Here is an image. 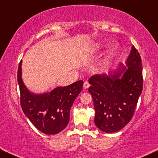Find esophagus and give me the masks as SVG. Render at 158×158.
Segmentation results:
<instances>
[{"label": "esophagus", "mask_w": 158, "mask_h": 158, "mask_svg": "<svg viewBox=\"0 0 158 158\" xmlns=\"http://www.w3.org/2000/svg\"><path fill=\"white\" fill-rule=\"evenodd\" d=\"M89 86H90V84H89L88 82H86V81H85L84 83V88L85 89H88L89 87Z\"/></svg>", "instance_id": "esophagus-1"}]
</instances>
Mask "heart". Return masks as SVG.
<instances>
[{"mask_svg":"<svg viewBox=\"0 0 158 158\" xmlns=\"http://www.w3.org/2000/svg\"><path fill=\"white\" fill-rule=\"evenodd\" d=\"M105 46L106 45H105L104 42H102V41L98 42L93 46L92 51L94 52H98V51L102 50V49L104 48ZM117 49H118L117 46H114L111 49H110L109 53H108L107 56H106V58H105V62L106 63H109L110 61L113 60V58L114 57L115 55H116Z\"/></svg>","mask_w":158,"mask_h":158,"instance_id":"b5f03b06","label":"heart"}]
</instances>
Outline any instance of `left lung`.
<instances>
[{"label": "left lung", "instance_id": "8db88e82", "mask_svg": "<svg viewBox=\"0 0 158 158\" xmlns=\"http://www.w3.org/2000/svg\"><path fill=\"white\" fill-rule=\"evenodd\" d=\"M126 64L121 63L109 75L95 74L89 79L96 112L94 122L106 133L118 131L130 122L142 93V62L133 45Z\"/></svg>", "mask_w": 158, "mask_h": 158}]
</instances>
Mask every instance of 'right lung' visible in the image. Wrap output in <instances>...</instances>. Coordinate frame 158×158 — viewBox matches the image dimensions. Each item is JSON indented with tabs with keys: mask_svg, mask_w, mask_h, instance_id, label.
<instances>
[{
	"mask_svg": "<svg viewBox=\"0 0 158 158\" xmlns=\"http://www.w3.org/2000/svg\"><path fill=\"white\" fill-rule=\"evenodd\" d=\"M21 65L22 60L18 69V83L23 113L43 133H59L69 123L70 109L82 90L83 81H77L67 86L56 87L50 92L33 94L23 83Z\"/></svg>",
	"mask_w": 158,
	"mask_h": 158,
	"instance_id": "add662e5",
	"label": "right lung"
}]
</instances>
